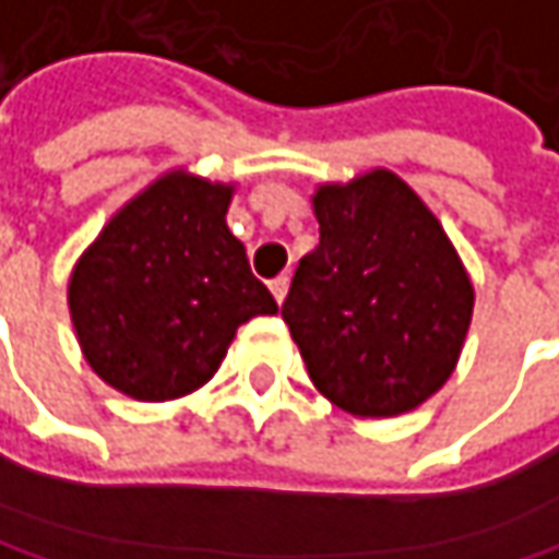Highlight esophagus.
Listing matches in <instances>:
<instances>
[{"mask_svg": "<svg viewBox=\"0 0 559 559\" xmlns=\"http://www.w3.org/2000/svg\"><path fill=\"white\" fill-rule=\"evenodd\" d=\"M269 287H272L275 300H278V304H284V297H287V287H290V278H287V275H278V278L272 281Z\"/></svg>", "mask_w": 559, "mask_h": 559, "instance_id": "obj_1", "label": "esophagus"}]
</instances>
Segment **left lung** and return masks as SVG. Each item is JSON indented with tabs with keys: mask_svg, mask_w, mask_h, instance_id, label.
I'll return each mask as SVG.
<instances>
[{
	"mask_svg": "<svg viewBox=\"0 0 559 559\" xmlns=\"http://www.w3.org/2000/svg\"><path fill=\"white\" fill-rule=\"evenodd\" d=\"M320 246L281 307L313 386L358 419L423 406L454 374L471 275L429 204L390 169L320 185Z\"/></svg>",
	"mask_w": 559,
	"mask_h": 559,
	"instance_id": "8db88e82",
	"label": "left lung"
}]
</instances>
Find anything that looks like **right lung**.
Returning a JSON list of instances; mask_svg holds the SVG:
<instances>
[{
	"label": "right lung",
	"mask_w": 559,
	"mask_h": 559,
	"mask_svg": "<svg viewBox=\"0 0 559 559\" xmlns=\"http://www.w3.org/2000/svg\"><path fill=\"white\" fill-rule=\"evenodd\" d=\"M236 185L163 173L102 227L70 275L88 368L130 400L166 403L211 381L252 317L278 313L229 233Z\"/></svg>",
	"instance_id": "obj_1"
}]
</instances>
